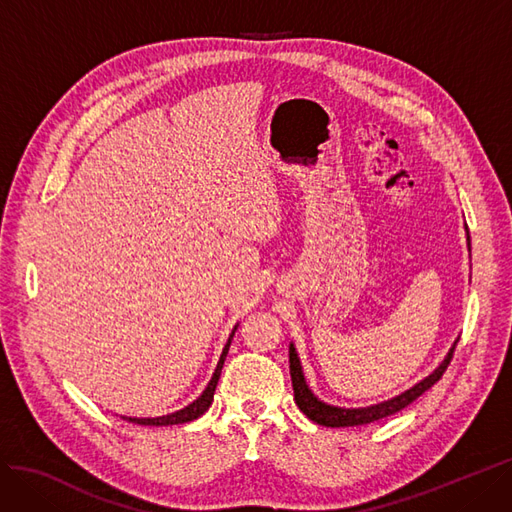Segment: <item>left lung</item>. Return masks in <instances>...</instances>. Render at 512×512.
I'll use <instances>...</instances> for the list:
<instances>
[{
  "mask_svg": "<svg viewBox=\"0 0 512 512\" xmlns=\"http://www.w3.org/2000/svg\"><path fill=\"white\" fill-rule=\"evenodd\" d=\"M453 350H456V346H453L449 350V354L445 356V361L434 369L426 380H422L420 384H415L413 388H409L407 392L394 396V399L386 401V403H380V405H373V407H363V409H344V407H333V405H327L323 401H318L316 396L312 394V390L308 388L306 380H304V371H301V365H299V358H297V352L291 344L289 348V369H291V382H293V392H295V403L297 407L304 411L308 418L320 426H331V428H339V426H363V424H371V422H377L382 418H388V415L396 413L405 409L407 405H411L418 396H422L428 388H432L434 384H437L443 373L447 371L451 358H453Z\"/></svg>",
  "mask_w": 512,
  "mask_h": 512,
  "instance_id": "obj_1",
  "label": "left lung"
}]
</instances>
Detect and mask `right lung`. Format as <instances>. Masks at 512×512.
<instances>
[{
	"label": "right lung",
	"instance_id": "add662e5",
	"mask_svg": "<svg viewBox=\"0 0 512 512\" xmlns=\"http://www.w3.org/2000/svg\"><path fill=\"white\" fill-rule=\"evenodd\" d=\"M234 331H236V327H234ZM234 331H232L230 339H227V344H225V348H223V352H221V358H219L217 369H215V373H213V377H211V382H208V386L204 388V392L198 396V399H196L192 405H187L185 409L175 411V413H170V415H162V418H124V420L141 424V426H173V424L194 422L196 418H200V415H202L208 407H211V403H213V394H215V388H217V382H219V375H221V369H223V361H225V356H227V350H230Z\"/></svg>",
	"mask_w": 512,
	"mask_h": 512
}]
</instances>
